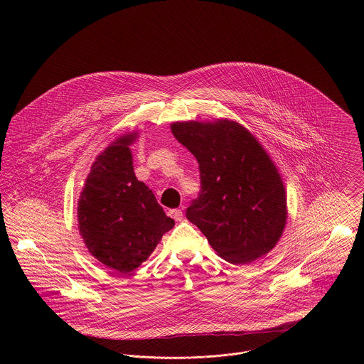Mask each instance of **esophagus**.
<instances>
[{
	"mask_svg": "<svg viewBox=\"0 0 364 364\" xmlns=\"http://www.w3.org/2000/svg\"><path fill=\"white\" fill-rule=\"evenodd\" d=\"M168 215L172 217L175 221H181V220L183 218V213H182L181 208H171V210L168 211Z\"/></svg>",
	"mask_w": 364,
	"mask_h": 364,
	"instance_id": "esophagus-1",
	"label": "esophagus"
}]
</instances>
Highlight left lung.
<instances>
[{"label": "left lung", "mask_w": 364, "mask_h": 364, "mask_svg": "<svg viewBox=\"0 0 364 364\" xmlns=\"http://www.w3.org/2000/svg\"><path fill=\"white\" fill-rule=\"evenodd\" d=\"M171 130L199 162L200 192L186 217L213 250L234 264L273 250L286 225V192L259 141L227 119L176 122Z\"/></svg>", "instance_id": "obj_1"}]
</instances>
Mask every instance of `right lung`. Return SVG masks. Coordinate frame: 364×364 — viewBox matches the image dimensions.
Masks as SVG:
<instances>
[{
  "label": "right lung",
  "instance_id": "1",
  "mask_svg": "<svg viewBox=\"0 0 364 364\" xmlns=\"http://www.w3.org/2000/svg\"><path fill=\"white\" fill-rule=\"evenodd\" d=\"M136 139L137 133L124 134L97 156L78 200L80 234L88 251L122 274L147 260L175 225L134 175L129 147Z\"/></svg>",
  "mask_w": 364,
  "mask_h": 364
}]
</instances>
